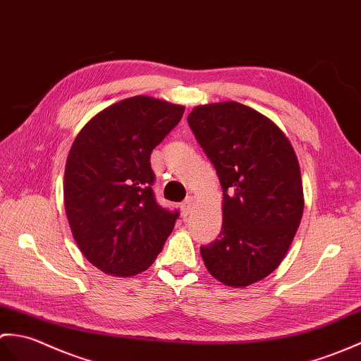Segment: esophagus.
<instances>
[{
	"mask_svg": "<svg viewBox=\"0 0 361 361\" xmlns=\"http://www.w3.org/2000/svg\"><path fill=\"white\" fill-rule=\"evenodd\" d=\"M193 208H195V199H193V197H187L185 201H183V202L180 204V212H182L183 216L190 214L191 210H193Z\"/></svg>",
	"mask_w": 361,
	"mask_h": 361,
	"instance_id": "1",
	"label": "esophagus"
}]
</instances>
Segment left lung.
<instances>
[{
  "mask_svg": "<svg viewBox=\"0 0 361 361\" xmlns=\"http://www.w3.org/2000/svg\"><path fill=\"white\" fill-rule=\"evenodd\" d=\"M188 125L222 187V230L201 247L218 281L245 287L274 271L289 250L304 210L300 164L286 134L238 102L196 106Z\"/></svg>",
  "mask_w": 361,
  "mask_h": 361,
  "instance_id": "obj_1",
  "label": "left lung"
}]
</instances>
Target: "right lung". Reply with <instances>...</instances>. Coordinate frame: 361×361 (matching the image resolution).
I'll return each instance as SVG.
<instances>
[{
    "label": "right lung",
    "instance_id": "right-lung-1",
    "mask_svg": "<svg viewBox=\"0 0 361 361\" xmlns=\"http://www.w3.org/2000/svg\"><path fill=\"white\" fill-rule=\"evenodd\" d=\"M183 111L135 95L100 111L72 143L63 180L69 227L85 258L108 275L147 270L173 231L179 212L156 202L149 156Z\"/></svg>",
    "mask_w": 361,
    "mask_h": 361
}]
</instances>
